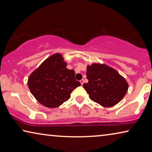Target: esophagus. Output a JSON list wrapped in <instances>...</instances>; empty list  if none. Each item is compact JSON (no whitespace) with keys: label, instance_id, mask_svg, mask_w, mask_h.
<instances>
[{"label":"esophagus","instance_id":"obj_1","mask_svg":"<svg viewBox=\"0 0 152 152\" xmlns=\"http://www.w3.org/2000/svg\"><path fill=\"white\" fill-rule=\"evenodd\" d=\"M84 80L83 79H82L80 81V83H81V85H83V84H84Z\"/></svg>","mask_w":152,"mask_h":152}]
</instances>
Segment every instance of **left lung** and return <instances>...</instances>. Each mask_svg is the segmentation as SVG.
I'll return each instance as SVG.
<instances>
[{"mask_svg": "<svg viewBox=\"0 0 152 152\" xmlns=\"http://www.w3.org/2000/svg\"><path fill=\"white\" fill-rule=\"evenodd\" d=\"M88 83L83 84L89 97L102 107H110L121 101L128 83L117 70L105 64L94 63L87 66Z\"/></svg>", "mask_w": 152, "mask_h": 152, "instance_id": "obj_1", "label": "left lung"}]
</instances>
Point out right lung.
I'll use <instances>...</instances> for the list:
<instances>
[{"mask_svg": "<svg viewBox=\"0 0 152 152\" xmlns=\"http://www.w3.org/2000/svg\"><path fill=\"white\" fill-rule=\"evenodd\" d=\"M60 53H55L30 74L27 84L33 96L43 106L56 108L70 98L74 89L81 84L75 72L68 70Z\"/></svg>", "mask_w": 152, "mask_h": 152, "instance_id": "1", "label": "right lung"}]
</instances>
